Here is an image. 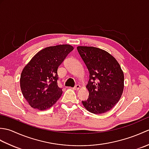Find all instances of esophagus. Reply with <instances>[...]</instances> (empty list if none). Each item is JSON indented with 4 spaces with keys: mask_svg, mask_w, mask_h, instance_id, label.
<instances>
[{
    "mask_svg": "<svg viewBox=\"0 0 149 149\" xmlns=\"http://www.w3.org/2000/svg\"><path fill=\"white\" fill-rule=\"evenodd\" d=\"M80 88H81L80 85H79V84H77V85H75V86H74V89L75 90H78L80 89Z\"/></svg>",
    "mask_w": 149,
    "mask_h": 149,
    "instance_id": "34e87169",
    "label": "esophagus"
}]
</instances>
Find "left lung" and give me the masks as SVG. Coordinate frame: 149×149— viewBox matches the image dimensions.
<instances>
[{"mask_svg":"<svg viewBox=\"0 0 149 149\" xmlns=\"http://www.w3.org/2000/svg\"><path fill=\"white\" fill-rule=\"evenodd\" d=\"M77 50L90 73L86 88L89 97L82 101L88 111L104 113L118 102L124 88V75L116 59L106 50L78 46Z\"/></svg>","mask_w":149,"mask_h":149,"instance_id":"1","label":"left lung"}]
</instances>
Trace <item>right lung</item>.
<instances>
[{"label":"right lung","instance_id":"add662e5","mask_svg":"<svg viewBox=\"0 0 149 149\" xmlns=\"http://www.w3.org/2000/svg\"><path fill=\"white\" fill-rule=\"evenodd\" d=\"M73 49L67 44L46 47L25 66L20 75V88L33 108L49 109L61 97L62 89L57 83L58 68Z\"/></svg>","mask_w":149,"mask_h":149}]
</instances>
